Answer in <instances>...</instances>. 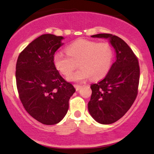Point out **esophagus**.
I'll return each mask as SVG.
<instances>
[{"instance_id": "34e87169", "label": "esophagus", "mask_w": 154, "mask_h": 154, "mask_svg": "<svg viewBox=\"0 0 154 154\" xmlns=\"http://www.w3.org/2000/svg\"><path fill=\"white\" fill-rule=\"evenodd\" d=\"M75 88L76 91H78L81 88V86H80V85H75Z\"/></svg>"}]
</instances>
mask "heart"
Wrapping results in <instances>:
<instances>
[{
	"label": "heart",
	"instance_id": "obj_1",
	"mask_svg": "<svg viewBox=\"0 0 154 154\" xmlns=\"http://www.w3.org/2000/svg\"><path fill=\"white\" fill-rule=\"evenodd\" d=\"M66 54L56 52L54 63L63 75H69L78 66L79 70L68 77V79L82 82L91 77L94 80L105 77L110 70L113 61V50L108 43H98L79 39L68 45Z\"/></svg>",
	"mask_w": 154,
	"mask_h": 154
}]
</instances>
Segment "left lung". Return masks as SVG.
I'll use <instances>...</instances> for the list:
<instances>
[{"instance_id":"left-lung-1","label":"left lung","mask_w":154,"mask_h":154,"mask_svg":"<svg viewBox=\"0 0 154 154\" xmlns=\"http://www.w3.org/2000/svg\"><path fill=\"white\" fill-rule=\"evenodd\" d=\"M92 38H105L114 48L116 61L103 79L91 85L92 95L88 111L97 122L109 125L127 113L137 95L140 79L138 60L129 45L111 34H97Z\"/></svg>"}]
</instances>
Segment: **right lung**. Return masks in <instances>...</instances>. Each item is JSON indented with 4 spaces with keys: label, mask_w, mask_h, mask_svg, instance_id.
I'll return each instance as SVG.
<instances>
[{
    "label": "right lung",
    "mask_w": 154,
    "mask_h": 154,
    "mask_svg": "<svg viewBox=\"0 0 154 154\" xmlns=\"http://www.w3.org/2000/svg\"><path fill=\"white\" fill-rule=\"evenodd\" d=\"M61 36L40 35L19 54L16 81L19 98L25 110L44 125H56L69 109V100L75 89L60 75L54 55L63 45Z\"/></svg>",
    "instance_id": "obj_1"
}]
</instances>
